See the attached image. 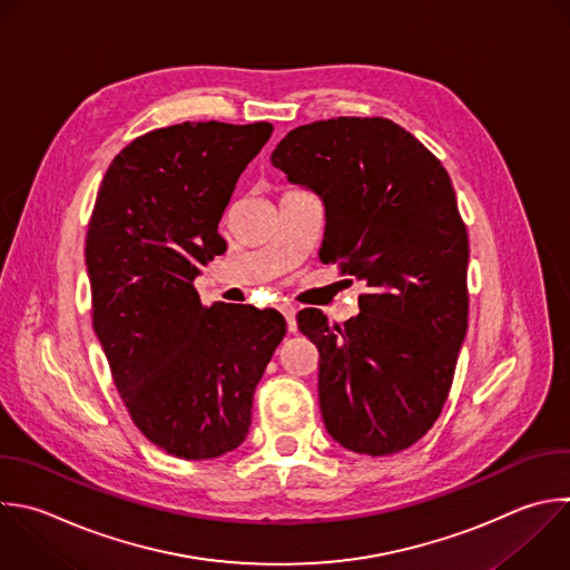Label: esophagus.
Returning a JSON list of instances; mask_svg holds the SVG:
<instances>
[{"instance_id": "obj_1", "label": "esophagus", "mask_w": 570, "mask_h": 570, "mask_svg": "<svg viewBox=\"0 0 570 570\" xmlns=\"http://www.w3.org/2000/svg\"><path fill=\"white\" fill-rule=\"evenodd\" d=\"M281 312H283L285 321H287V330L294 334V332L298 330V325H296V307H294L292 303H283V305H281Z\"/></svg>"}]
</instances>
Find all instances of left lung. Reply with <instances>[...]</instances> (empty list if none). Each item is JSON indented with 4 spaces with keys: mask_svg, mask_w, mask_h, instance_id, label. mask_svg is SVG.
I'll list each match as a JSON object with an SVG mask.
<instances>
[{
    "mask_svg": "<svg viewBox=\"0 0 570 570\" xmlns=\"http://www.w3.org/2000/svg\"><path fill=\"white\" fill-rule=\"evenodd\" d=\"M272 165L321 198V261L367 287L343 327L314 307L296 316L321 354L323 423L352 452H401L439 419L468 330V232L450 176L385 118L303 125Z\"/></svg>",
    "mask_w": 570,
    "mask_h": 570,
    "instance_id": "1",
    "label": "left lung"
}]
</instances>
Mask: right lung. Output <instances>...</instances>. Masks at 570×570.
Instances as JSON below:
<instances>
[{
	"mask_svg": "<svg viewBox=\"0 0 570 570\" xmlns=\"http://www.w3.org/2000/svg\"><path fill=\"white\" fill-rule=\"evenodd\" d=\"M269 122H183L127 145L107 169L87 234L94 330L140 432L178 459L236 450L254 390L287 332L276 309L194 287L223 254L218 223Z\"/></svg>",
	"mask_w": 570,
	"mask_h": 570,
	"instance_id": "1",
	"label": "right lung"
}]
</instances>
